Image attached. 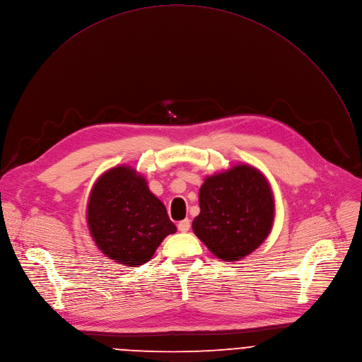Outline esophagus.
<instances>
[{"mask_svg": "<svg viewBox=\"0 0 362 362\" xmlns=\"http://www.w3.org/2000/svg\"><path fill=\"white\" fill-rule=\"evenodd\" d=\"M189 227H191L189 220H182L178 223V231H181V233H187L189 230Z\"/></svg>", "mask_w": 362, "mask_h": 362, "instance_id": "34e87169", "label": "esophagus"}]
</instances>
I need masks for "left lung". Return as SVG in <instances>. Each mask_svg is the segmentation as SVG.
<instances>
[{"instance_id": "left-lung-1", "label": "left lung", "mask_w": 362, "mask_h": 362, "mask_svg": "<svg viewBox=\"0 0 362 362\" xmlns=\"http://www.w3.org/2000/svg\"><path fill=\"white\" fill-rule=\"evenodd\" d=\"M198 201L201 211L192 221V231L223 261H241L272 230L275 201L271 185L250 164L205 177Z\"/></svg>"}]
</instances>
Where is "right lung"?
Listing matches in <instances>:
<instances>
[{"label":"right lung","mask_w":362,"mask_h":362,"mask_svg":"<svg viewBox=\"0 0 362 362\" xmlns=\"http://www.w3.org/2000/svg\"><path fill=\"white\" fill-rule=\"evenodd\" d=\"M87 224L98 250L127 267L148 262L164 238L177 231L165 205L129 165L98 177L87 204Z\"/></svg>","instance_id":"add662e5"}]
</instances>
